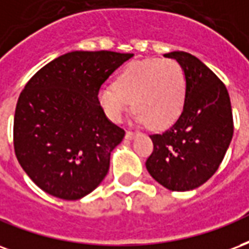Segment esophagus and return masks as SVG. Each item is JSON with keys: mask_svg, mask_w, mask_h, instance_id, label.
<instances>
[{"mask_svg": "<svg viewBox=\"0 0 249 249\" xmlns=\"http://www.w3.org/2000/svg\"><path fill=\"white\" fill-rule=\"evenodd\" d=\"M137 135H138L137 132L126 131V135H124V137H126V139H128V141H131V139H134V138L137 137Z\"/></svg>", "mask_w": 249, "mask_h": 249, "instance_id": "obj_1", "label": "esophagus"}]
</instances>
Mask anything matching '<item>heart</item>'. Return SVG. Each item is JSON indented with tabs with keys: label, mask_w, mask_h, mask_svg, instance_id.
<instances>
[{
	"label": "heart",
	"mask_w": 249,
	"mask_h": 249,
	"mask_svg": "<svg viewBox=\"0 0 249 249\" xmlns=\"http://www.w3.org/2000/svg\"><path fill=\"white\" fill-rule=\"evenodd\" d=\"M186 99V77L174 59L151 58L130 62L118 72L114 85L103 86L98 102L107 118L119 122L132 105L135 122L166 128L177 121Z\"/></svg>",
	"instance_id": "obj_1"
}]
</instances>
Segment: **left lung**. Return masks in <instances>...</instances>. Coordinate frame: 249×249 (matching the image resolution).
Here are the masks:
<instances>
[{
  "instance_id": "obj_1",
  "label": "left lung",
  "mask_w": 249,
  "mask_h": 249,
  "mask_svg": "<svg viewBox=\"0 0 249 249\" xmlns=\"http://www.w3.org/2000/svg\"><path fill=\"white\" fill-rule=\"evenodd\" d=\"M177 59L186 77V99L180 117L163 134L150 135L154 151L147 171L171 191H190L216 172L233 135L230 95L216 74L186 52Z\"/></svg>"
}]
</instances>
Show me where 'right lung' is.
I'll list each match as a JSON object with an SVG mask.
<instances>
[{"label": "right lung", "mask_w": 249, "mask_h": 249, "mask_svg": "<svg viewBox=\"0 0 249 249\" xmlns=\"http://www.w3.org/2000/svg\"><path fill=\"white\" fill-rule=\"evenodd\" d=\"M134 54L71 52L38 70L18 98L13 141L18 162L41 190L78 200L108 172L124 130L107 119L99 89Z\"/></svg>", "instance_id": "right-lung-1"}]
</instances>
